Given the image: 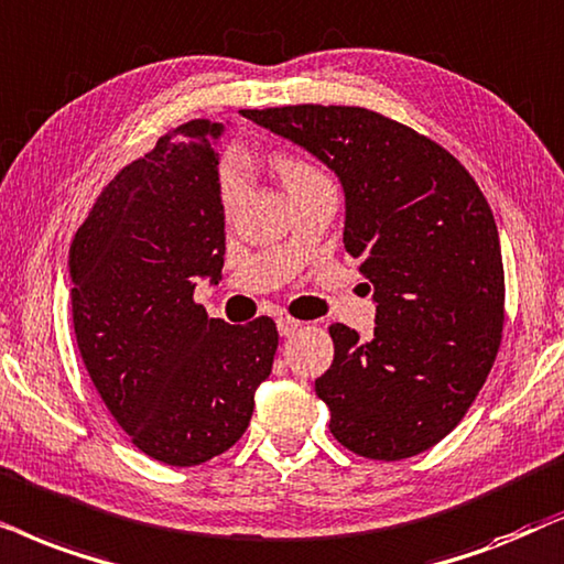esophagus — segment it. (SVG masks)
<instances>
[{"label": "esophagus", "instance_id": "obj_1", "mask_svg": "<svg viewBox=\"0 0 564 564\" xmlns=\"http://www.w3.org/2000/svg\"><path fill=\"white\" fill-rule=\"evenodd\" d=\"M275 325H278V333H281L283 337H291L299 327H302V322L294 319V317H289V314H281V317L275 319Z\"/></svg>", "mask_w": 564, "mask_h": 564}]
</instances>
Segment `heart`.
<instances>
[{
    "mask_svg": "<svg viewBox=\"0 0 564 564\" xmlns=\"http://www.w3.org/2000/svg\"><path fill=\"white\" fill-rule=\"evenodd\" d=\"M275 170H278V175H281L283 185H286L289 193L304 191V187H312V185L329 183V177L317 167V164L299 160V156H278ZM242 187H245L242 167H239L237 162L224 164L221 175H219V195H221V206L227 208V212L237 204Z\"/></svg>",
    "mask_w": 564,
    "mask_h": 564,
    "instance_id": "1",
    "label": "heart"
}]
</instances>
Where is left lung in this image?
<instances>
[{
  "label": "left lung",
  "instance_id": "obj_1",
  "mask_svg": "<svg viewBox=\"0 0 564 564\" xmlns=\"http://www.w3.org/2000/svg\"><path fill=\"white\" fill-rule=\"evenodd\" d=\"M340 177L343 242L369 278V340L329 325L333 366L314 381L329 431L379 462L446 438L482 389L506 322L500 237L467 167L433 139L352 105L242 110Z\"/></svg>",
  "mask_w": 564,
  "mask_h": 564
}]
</instances>
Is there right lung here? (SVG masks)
<instances>
[{
	"label": "right lung",
	"instance_id": "1",
	"mask_svg": "<svg viewBox=\"0 0 564 564\" xmlns=\"http://www.w3.org/2000/svg\"><path fill=\"white\" fill-rule=\"evenodd\" d=\"M195 118L126 164L69 247L74 335L89 379L131 444L170 467L229 452L270 377L278 329L212 319L198 278H221L224 206L214 141Z\"/></svg>",
	"mask_w": 564,
	"mask_h": 564
}]
</instances>
